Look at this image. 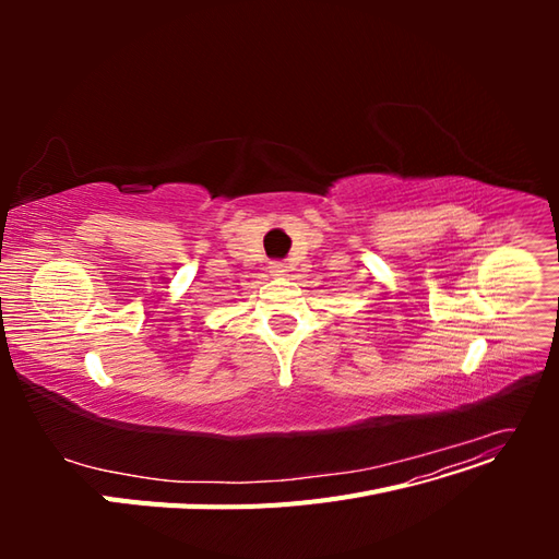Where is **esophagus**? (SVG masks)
<instances>
[{
    "label": "esophagus",
    "instance_id": "obj_1",
    "mask_svg": "<svg viewBox=\"0 0 559 559\" xmlns=\"http://www.w3.org/2000/svg\"><path fill=\"white\" fill-rule=\"evenodd\" d=\"M270 273H273V275H284L286 273V265L284 263H273V265H270Z\"/></svg>",
    "mask_w": 559,
    "mask_h": 559
}]
</instances>
